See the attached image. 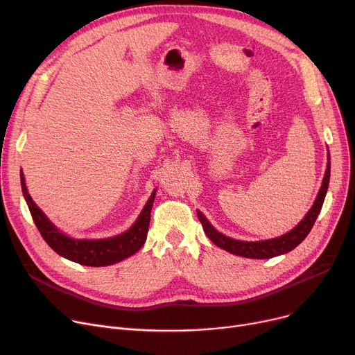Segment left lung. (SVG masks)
Returning <instances> with one entry per match:
<instances>
[{
	"label": "left lung",
	"mask_w": 355,
	"mask_h": 355,
	"mask_svg": "<svg viewBox=\"0 0 355 355\" xmlns=\"http://www.w3.org/2000/svg\"><path fill=\"white\" fill-rule=\"evenodd\" d=\"M328 159H329V154H328ZM329 174H331V162L328 161L321 190L318 193V197H316V200L313 202V206L311 207V210L308 211V214L304 217V220L300 223V225L281 237L262 240V241L234 240V239H230L225 234H221L220 232H217L210 225L209 220L204 217L200 211H197V216H198L200 223L202 225L204 233L207 234V237L213 241L216 246L225 249L229 253L237 254V256L250 257V259H270V257L291 252L308 236V233L313 227V223H315L316 217H318V214L322 209L325 194L328 190V184H329Z\"/></svg>",
	"instance_id": "obj_1"
}]
</instances>
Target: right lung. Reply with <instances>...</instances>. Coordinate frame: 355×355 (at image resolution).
Segmentation results:
<instances>
[{"label":"right lung","instance_id":"right-lung-1","mask_svg":"<svg viewBox=\"0 0 355 355\" xmlns=\"http://www.w3.org/2000/svg\"><path fill=\"white\" fill-rule=\"evenodd\" d=\"M20 177L23 196L27 201L34 225L39 229L42 237L46 240V243L58 254L71 260V262L86 266H107L132 256L144 246L149 227V220H151V209L155 198V191L149 197L142 213L134 223V226L125 233L109 239L80 240L66 236L51 225V221L44 216V213L39 207L35 206L30 194L27 193L23 173H20Z\"/></svg>","mask_w":355,"mask_h":355}]
</instances>
